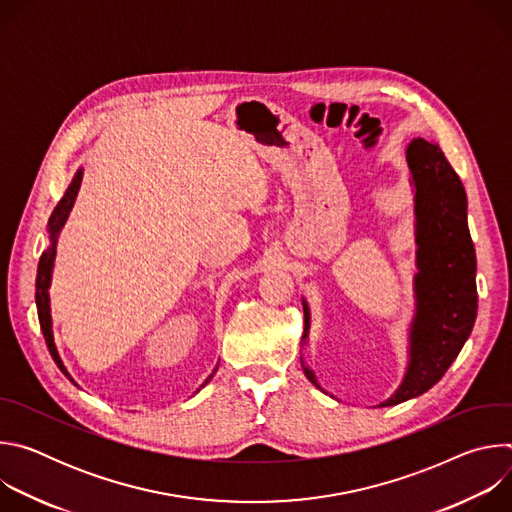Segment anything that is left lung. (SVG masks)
I'll use <instances>...</instances> for the list:
<instances>
[{
  "label": "left lung",
  "mask_w": 512,
  "mask_h": 512,
  "mask_svg": "<svg viewBox=\"0 0 512 512\" xmlns=\"http://www.w3.org/2000/svg\"><path fill=\"white\" fill-rule=\"evenodd\" d=\"M415 188V316L409 328V364L399 389L381 403L397 405L440 381L468 340L478 312L476 251L468 231V198L440 145L421 137L407 145ZM304 302V340L310 308ZM318 389L314 371L302 362Z\"/></svg>",
  "instance_id": "1"
}]
</instances>
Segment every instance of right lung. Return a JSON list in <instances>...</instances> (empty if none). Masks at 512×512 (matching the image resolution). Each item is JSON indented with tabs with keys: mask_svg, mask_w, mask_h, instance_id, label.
<instances>
[{
	"mask_svg": "<svg viewBox=\"0 0 512 512\" xmlns=\"http://www.w3.org/2000/svg\"><path fill=\"white\" fill-rule=\"evenodd\" d=\"M81 180H83V170H79L75 174V178H72L70 186L66 188L64 196L60 198V202L56 204V208L52 210L50 218H48V235H50V247L42 253L40 257V263H38V277H36V308H38V320H40V328H42V334H44V340H46V346L56 362V367L64 373V377H68L72 381V377L68 375L66 367L62 364L60 356H58V350H56V344H54V334H52V316H50V296H48V287H50V279H52V267H54V257H56V241H58V235L66 223L68 218V212L72 210V204H75L77 200V194H79V188H81ZM216 373V369L212 371V375ZM212 375L204 381V385L212 379ZM75 383V381H72ZM202 385V387H204Z\"/></svg>",
	"mask_w": 512,
	"mask_h": 512,
	"instance_id": "right-lung-1",
	"label": "right lung"
}]
</instances>
